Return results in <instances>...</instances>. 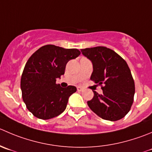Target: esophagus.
<instances>
[{
  "label": "esophagus",
  "mask_w": 152,
  "mask_h": 152,
  "mask_svg": "<svg viewBox=\"0 0 152 152\" xmlns=\"http://www.w3.org/2000/svg\"><path fill=\"white\" fill-rule=\"evenodd\" d=\"M77 91H84V88H82V87H80V86H78L77 87Z\"/></svg>",
  "instance_id": "obj_1"
}]
</instances>
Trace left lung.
<instances>
[{"instance_id":"8db88e82","label":"left lung","mask_w":152,"mask_h":152,"mask_svg":"<svg viewBox=\"0 0 152 152\" xmlns=\"http://www.w3.org/2000/svg\"><path fill=\"white\" fill-rule=\"evenodd\" d=\"M81 52L93 64L91 79L101 85L103 91L102 94L94 91L93 99L88 101L89 107L104 120L117 121L123 118L130 110L135 93L126 61L105 47L85 48Z\"/></svg>"}]
</instances>
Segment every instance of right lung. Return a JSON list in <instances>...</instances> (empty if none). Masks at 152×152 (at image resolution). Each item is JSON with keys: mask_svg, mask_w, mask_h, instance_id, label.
<instances>
[{"mask_svg": "<svg viewBox=\"0 0 152 152\" xmlns=\"http://www.w3.org/2000/svg\"><path fill=\"white\" fill-rule=\"evenodd\" d=\"M80 53L77 49L48 45L29 57L22 73L20 89L26 107L37 118L49 120L65 110L69 97L76 88H61L56 82L64 74L67 63Z\"/></svg>", "mask_w": 152, "mask_h": 152, "instance_id": "add662e5", "label": "right lung"}]
</instances>
